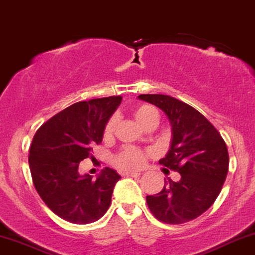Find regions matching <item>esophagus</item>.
Segmentation results:
<instances>
[{
	"label": "esophagus",
	"mask_w": 255,
	"mask_h": 255,
	"mask_svg": "<svg viewBox=\"0 0 255 255\" xmlns=\"http://www.w3.org/2000/svg\"><path fill=\"white\" fill-rule=\"evenodd\" d=\"M140 172H125L122 173V176L125 177H139L140 176Z\"/></svg>",
	"instance_id": "1"
}]
</instances>
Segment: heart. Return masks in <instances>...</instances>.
<instances>
[{
    "label": "heart",
    "instance_id": "obj_1",
    "mask_svg": "<svg viewBox=\"0 0 255 255\" xmlns=\"http://www.w3.org/2000/svg\"><path fill=\"white\" fill-rule=\"evenodd\" d=\"M134 118L137 121L143 129L151 126H157L159 122V112L157 108L151 106V104H140L137 106L133 112ZM116 126V118L112 116L108 121L106 122L103 128V136L104 139L112 137L113 133L115 130ZM146 155L145 153L141 151L140 148L133 146H127L120 151L118 154L113 159V162L119 170L121 171H134L139 170L145 164Z\"/></svg>",
    "mask_w": 255,
    "mask_h": 255
}]
</instances>
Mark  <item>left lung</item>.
<instances>
[{
  "label": "left lung",
  "mask_w": 255,
  "mask_h": 255,
  "mask_svg": "<svg viewBox=\"0 0 255 255\" xmlns=\"http://www.w3.org/2000/svg\"><path fill=\"white\" fill-rule=\"evenodd\" d=\"M139 98L157 106L170 120L172 143L159 162L180 173V180L167 178L159 194L147 196V205L155 219L168 225L197 219L215 202L228 173L225 140L205 116L177 98L159 94Z\"/></svg>",
  "instance_id": "1"
}]
</instances>
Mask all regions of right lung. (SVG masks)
Listing matches in <instances>:
<instances>
[{"label":"right lung","instance_id":"1","mask_svg":"<svg viewBox=\"0 0 255 255\" xmlns=\"http://www.w3.org/2000/svg\"><path fill=\"white\" fill-rule=\"evenodd\" d=\"M121 96L94 98L67 107L36 130L28 164L34 188L60 219L76 225L100 220L112 203L120 177L106 167L97 179L81 176L79 162L94 159L93 148L102 142L103 128Z\"/></svg>","mask_w":255,"mask_h":255}]
</instances>
